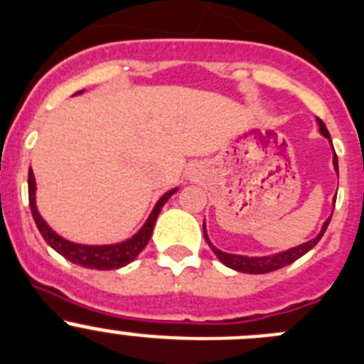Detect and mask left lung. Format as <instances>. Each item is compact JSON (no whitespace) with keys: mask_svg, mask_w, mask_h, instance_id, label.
Returning <instances> with one entry per match:
<instances>
[{"mask_svg":"<svg viewBox=\"0 0 364 364\" xmlns=\"http://www.w3.org/2000/svg\"><path fill=\"white\" fill-rule=\"evenodd\" d=\"M316 122H318V127H320L321 136H325V138L328 140V144L332 145L331 134H328V131H327V127H325L323 122H321L320 118H316ZM332 151H334V147H332ZM332 165H334V171L338 172V156H336V152H334V156H332ZM331 217L325 220L323 226H321V230H320V233H318L314 239L307 240V242L300 244V246L289 247V250H285V251H278V253H273V255H264V257H247V255H235V253H226V251H220L219 247L213 246L212 240H210L208 233H206V223H203V233H205V240L208 242V246L212 247V251L215 253V257L224 264V266L230 267V269L240 271V273L264 274V273H271V271H277V269H282V267H285V266H289V264H293L294 260H298L300 257H304L307 251H311L316 244L320 242L321 237H323L325 230H327L328 223H331Z\"/></svg>","mask_w":364,"mask_h":364,"instance_id":"obj_1","label":"left lung"}]
</instances>
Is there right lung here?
Returning a JSON list of instances; mask_svg holds the SVG:
<instances>
[{"label":"right lung","instance_id":"1","mask_svg":"<svg viewBox=\"0 0 364 364\" xmlns=\"http://www.w3.org/2000/svg\"><path fill=\"white\" fill-rule=\"evenodd\" d=\"M84 93L82 91H77L75 95ZM36 176L33 171H28V199H30V210H32L33 220L37 224V230L41 232L43 239L53 247L59 255H63L64 259L70 260V262L77 264V266L87 267V269H100V271H109V269H120V267L127 266L132 260L138 257V255L144 251V247L147 246V242L151 240L152 230H154L156 219H158L159 212L165 206V203L171 199V196H174L178 192V188L168 190L166 193H163L161 198L158 199V203L152 208L151 215L147 217L145 224L141 226L131 239L122 240L117 244H102V246H91V244H79L71 242V240L64 239L59 233L53 232L48 226V223L41 217L39 210L36 205Z\"/></svg>","mask_w":364,"mask_h":364}]
</instances>
